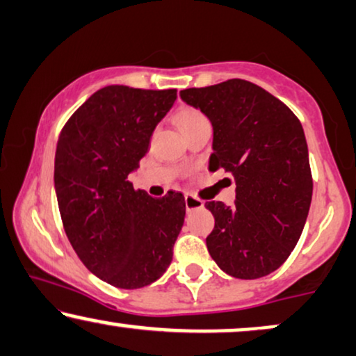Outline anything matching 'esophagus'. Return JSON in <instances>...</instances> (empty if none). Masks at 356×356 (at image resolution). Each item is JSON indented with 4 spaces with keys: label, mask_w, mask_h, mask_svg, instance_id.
<instances>
[{
    "label": "esophagus",
    "mask_w": 356,
    "mask_h": 356,
    "mask_svg": "<svg viewBox=\"0 0 356 356\" xmlns=\"http://www.w3.org/2000/svg\"><path fill=\"white\" fill-rule=\"evenodd\" d=\"M186 208L187 211L197 210V208H203V202L200 198L191 195V193H186Z\"/></svg>",
    "instance_id": "34e87169"
}]
</instances>
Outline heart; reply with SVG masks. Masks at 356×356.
<instances>
[{
    "label": "heart",
    "mask_w": 356,
    "mask_h": 356,
    "mask_svg": "<svg viewBox=\"0 0 356 356\" xmlns=\"http://www.w3.org/2000/svg\"><path fill=\"white\" fill-rule=\"evenodd\" d=\"M203 120H207V117L203 115L200 111H197V108L193 107H184L177 112V123H179V129L182 131L191 129V127L195 125V123H200Z\"/></svg>",
    "instance_id": "1"
}]
</instances>
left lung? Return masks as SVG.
Here are the masks:
<instances>
[{"label":"left lung","instance_id":"1","mask_svg":"<svg viewBox=\"0 0 356 356\" xmlns=\"http://www.w3.org/2000/svg\"><path fill=\"white\" fill-rule=\"evenodd\" d=\"M213 125L210 170L234 175L236 200L207 202L215 227L207 238L222 272L265 277L288 259L305 227L312 175L301 122L280 99L245 79L181 91Z\"/></svg>","mask_w":356,"mask_h":356}]
</instances>
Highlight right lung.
<instances>
[{
	"instance_id": "1",
	"label": "right lung",
	"mask_w": 356,
	"mask_h": 356,
	"mask_svg": "<svg viewBox=\"0 0 356 356\" xmlns=\"http://www.w3.org/2000/svg\"><path fill=\"white\" fill-rule=\"evenodd\" d=\"M175 97V89L106 86L68 118L56 143L65 233L89 272L123 290L165 272L186 218L182 193L153 198L129 181Z\"/></svg>"
}]
</instances>
